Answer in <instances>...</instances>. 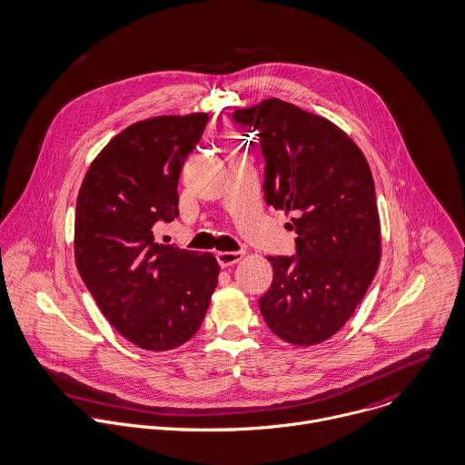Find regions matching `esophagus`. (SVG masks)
I'll return each instance as SVG.
<instances>
[{
    "mask_svg": "<svg viewBox=\"0 0 465 465\" xmlns=\"http://www.w3.org/2000/svg\"><path fill=\"white\" fill-rule=\"evenodd\" d=\"M243 254H245L243 251H222V252H216V260L222 267H229L238 263L243 258Z\"/></svg>",
    "mask_w": 465,
    "mask_h": 465,
    "instance_id": "esophagus-1",
    "label": "esophagus"
}]
</instances>
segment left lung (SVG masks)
<instances>
[{
  "mask_svg": "<svg viewBox=\"0 0 465 465\" xmlns=\"http://www.w3.org/2000/svg\"><path fill=\"white\" fill-rule=\"evenodd\" d=\"M256 132L267 205L293 213L297 254L269 256L272 284L260 312L274 335L319 344L362 301L381 256L380 214L370 166L333 123L281 99L238 110Z\"/></svg>",
  "mask_w": 465,
  "mask_h": 465,
  "instance_id": "obj_1",
  "label": "left lung"
}]
</instances>
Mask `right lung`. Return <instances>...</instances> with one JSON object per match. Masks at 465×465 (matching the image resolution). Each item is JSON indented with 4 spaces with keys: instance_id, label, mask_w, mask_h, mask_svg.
Returning <instances> with one entry per match:
<instances>
[{
    "instance_id": "1",
    "label": "right lung",
    "mask_w": 465,
    "mask_h": 465,
    "mask_svg": "<svg viewBox=\"0 0 465 465\" xmlns=\"http://www.w3.org/2000/svg\"><path fill=\"white\" fill-rule=\"evenodd\" d=\"M207 121V114H191L128 126L91 163L78 193V272L112 326L144 350L187 342L218 284L211 252L153 240L157 223L179 216V173Z\"/></svg>"
}]
</instances>
